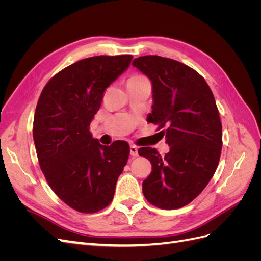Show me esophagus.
Returning a JSON list of instances; mask_svg holds the SVG:
<instances>
[{
	"instance_id": "1",
	"label": "esophagus",
	"mask_w": 261,
	"mask_h": 261,
	"mask_svg": "<svg viewBox=\"0 0 261 261\" xmlns=\"http://www.w3.org/2000/svg\"><path fill=\"white\" fill-rule=\"evenodd\" d=\"M130 154L133 156H138V148L136 146H134V145L130 146Z\"/></svg>"
}]
</instances>
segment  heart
I'll use <instances>...</instances> for the list:
<instances>
[{"instance_id":"1","label":"heart","mask_w":261,"mask_h":261,"mask_svg":"<svg viewBox=\"0 0 261 261\" xmlns=\"http://www.w3.org/2000/svg\"><path fill=\"white\" fill-rule=\"evenodd\" d=\"M132 78H144V77H141V76H134V77H132Z\"/></svg>"}]
</instances>
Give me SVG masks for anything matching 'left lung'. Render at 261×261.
<instances>
[{"label":"left lung","instance_id":"obj_1","mask_svg":"<svg viewBox=\"0 0 261 261\" xmlns=\"http://www.w3.org/2000/svg\"><path fill=\"white\" fill-rule=\"evenodd\" d=\"M133 66L152 84V112L149 123L159 125L170 151L164 156L154 148L138 153L151 162L152 171L143 181L145 198L153 206L178 209L208 185L222 149V124L215 97L195 69L167 58L146 55Z\"/></svg>","mask_w":261,"mask_h":261}]
</instances>
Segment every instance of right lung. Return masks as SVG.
<instances>
[{
	"label": "right lung",
	"instance_id": "1",
	"mask_svg": "<svg viewBox=\"0 0 261 261\" xmlns=\"http://www.w3.org/2000/svg\"><path fill=\"white\" fill-rule=\"evenodd\" d=\"M129 54L92 57L54 75L38 100L34 141L39 164L52 191L83 213L98 212L112 201L129 146L101 145L89 132L103 92L130 65Z\"/></svg>",
	"mask_w": 261,
	"mask_h": 261
}]
</instances>
